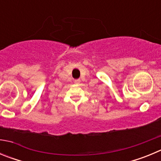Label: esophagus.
<instances>
[{
	"instance_id": "34e87169",
	"label": "esophagus",
	"mask_w": 161,
	"mask_h": 161,
	"mask_svg": "<svg viewBox=\"0 0 161 161\" xmlns=\"http://www.w3.org/2000/svg\"><path fill=\"white\" fill-rule=\"evenodd\" d=\"M74 83L76 84V85H80V79L75 80H74Z\"/></svg>"
}]
</instances>
